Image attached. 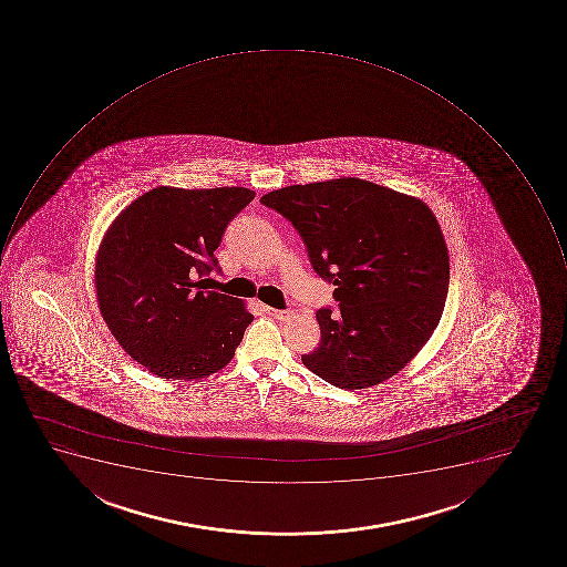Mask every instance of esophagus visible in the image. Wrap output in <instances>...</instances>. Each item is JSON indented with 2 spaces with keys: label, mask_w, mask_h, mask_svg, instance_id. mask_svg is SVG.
Instances as JSON below:
<instances>
[{
  "label": "esophagus",
  "mask_w": 567,
  "mask_h": 567,
  "mask_svg": "<svg viewBox=\"0 0 567 567\" xmlns=\"http://www.w3.org/2000/svg\"><path fill=\"white\" fill-rule=\"evenodd\" d=\"M264 312L268 313V316L275 317L278 321H287L292 317V312L290 310H277V308L264 307Z\"/></svg>",
  "instance_id": "1"
}]
</instances>
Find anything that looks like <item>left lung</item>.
I'll list each match as a JSON object with an SVG mask.
<instances>
[{
    "label": "left lung",
    "mask_w": 567,
    "mask_h": 567,
    "mask_svg": "<svg viewBox=\"0 0 567 567\" xmlns=\"http://www.w3.org/2000/svg\"><path fill=\"white\" fill-rule=\"evenodd\" d=\"M307 246L333 284L339 312L319 308L321 342L305 367L346 390L383 383L416 357L445 307L451 266L424 202L363 178L295 184L260 198Z\"/></svg>",
    "instance_id": "1"
}]
</instances>
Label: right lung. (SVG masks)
Masks as SVG:
<instances>
[{"label":"right lung","instance_id":"add662e5","mask_svg":"<svg viewBox=\"0 0 567 567\" xmlns=\"http://www.w3.org/2000/svg\"><path fill=\"white\" fill-rule=\"evenodd\" d=\"M254 198L246 187H154L107 228L95 259L99 310L157 378L218 372L254 321L241 299L207 287L225 228Z\"/></svg>","mask_w":567,"mask_h":567}]
</instances>
